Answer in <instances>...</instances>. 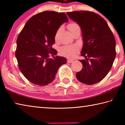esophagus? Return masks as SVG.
I'll return each mask as SVG.
<instances>
[{
    "instance_id": "1",
    "label": "esophagus",
    "mask_w": 125,
    "mask_h": 125,
    "mask_svg": "<svg viewBox=\"0 0 125 125\" xmlns=\"http://www.w3.org/2000/svg\"><path fill=\"white\" fill-rule=\"evenodd\" d=\"M73 62V60H67V63H72Z\"/></svg>"
}]
</instances>
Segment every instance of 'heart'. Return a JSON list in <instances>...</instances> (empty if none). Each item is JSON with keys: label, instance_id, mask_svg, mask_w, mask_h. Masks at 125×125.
<instances>
[{"label": "heart", "instance_id": "obj_1", "mask_svg": "<svg viewBox=\"0 0 125 125\" xmlns=\"http://www.w3.org/2000/svg\"><path fill=\"white\" fill-rule=\"evenodd\" d=\"M68 28L69 30L72 33H73L77 30L80 29V27L75 22H71L68 25ZM61 30V27L57 30L54 35V39L57 40ZM79 51V48L76 46H63L60 49V53L63 56L66 57L68 58H72L74 57Z\"/></svg>", "mask_w": 125, "mask_h": 125}]
</instances>
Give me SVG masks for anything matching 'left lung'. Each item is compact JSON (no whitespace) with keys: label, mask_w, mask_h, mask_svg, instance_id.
<instances>
[{"label":"left lung","mask_w":125,"mask_h":125,"mask_svg":"<svg viewBox=\"0 0 125 125\" xmlns=\"http://www.w3.org/2000/svg\"><path fill=\"white\" fill-rule=\"evenodd\" d=\"M80 26L83 39L79 60L83 68L76 73L80 82L92 85L100 82L109 72L116 57V41L106 21L98 14L89 11L67 12Z\"/></svg>","instance_id":"1"}]
</instances>
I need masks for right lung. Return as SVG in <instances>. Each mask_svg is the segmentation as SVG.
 Listing matches in <instances>:
<instances>
[{
	"mask_svg": "<svg viewBox=\"0 0 125 125\" xmlns=\"http://www.w3.org/2000/svg\"><path fill=\"white\" fill-rule=\"evenodd\" d=\"M68 21L64 12L46 11L30 19L16 40L15 56L21 72L32 84L45 86L53 81L58 69L67 63L63 57L56 56L52 48L54 35L63 23Z\"/></svg>",
	"mask_w": 125,
	"mask_h": 125,
	"instance_id": "obj_1",
	"label": "right lung"
}]
</instances>
